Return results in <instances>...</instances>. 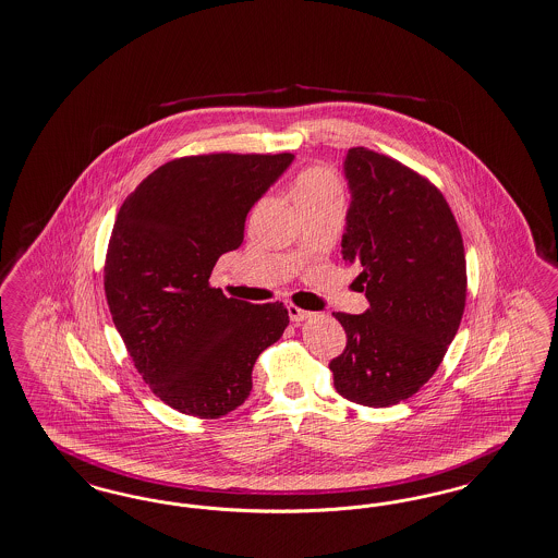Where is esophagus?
Instances as JSON below:
<instances>
[{
    "label": "esophagus",
    "mask_w": 558,
    "mask_h": 558,
    "mask_svg": "<svg viewBox=\"0 0 558 558\" xmlns=\"http://www.w3.org/2000/svg\"><path fill=\"white\" fill-rule=\"evenodd\" d=\"M312 315V312H305V310H299V307H294V305H289L290 322H294V324H301V322L310 319Z\"/></svg>",
    "instance_id": "1"
}]
</instances>
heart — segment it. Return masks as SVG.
<instances>
[{
  "mask_svg": "<svg viewBox=\"0 0 558 558\" xmlns=\"http://www.w3.org/2000/svg\"><path fill=\"white\" fill-rule=\"evenodd\" d=\"M330 193H338V182L332 177V172H328L326 168H307L296 177L292 184L294 205H301L305 201L319 199Z\"/></svg>",
  "mask_w": 558,
  "mask_h": 558,
  "instance_id": "b5f03b06",
  "label": "heart"
}]
</instances>
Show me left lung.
<instances>
[{
  "mask_svg": "<svg viewBox=\"0 0 558 558\" xmlns=\"http://www.w3.org/2000/svg\"><path fill=\"white\" fill-rule=\"evenodd\" d=\"M342 172L351 193L342 259L361 271L369 307L335 313L347 349L330 369L347 401L390 407L434 376L459 330L465 248L442 193L401 161L355 147Z\"/></svg>",
  "mask_w": 558,
  "mask_h": 558,
  "instance_id": "left-lung-1",
  "label": "left lung"
}]
</instances>
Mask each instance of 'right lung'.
<instances>
[{
	"mask_svg": "<svg viewBox=\"0 0 558 558\" xmlns=\"http://www.w3.org/2000/svg\"><path fill=\"white\" fill-rule=\"evenodd\" d=\"M294 156L180 157L122 203L106 257V299L138 374L180 413L216 420L246 401L253 365L289 326L282 303L209 287L246 214Z\"/></svg>",
	"mask_w": 558,
	"mask_h": 558,
	"instance_id": "obj_1",
	"label": "right lung"
}]
</instances>
